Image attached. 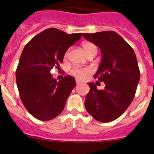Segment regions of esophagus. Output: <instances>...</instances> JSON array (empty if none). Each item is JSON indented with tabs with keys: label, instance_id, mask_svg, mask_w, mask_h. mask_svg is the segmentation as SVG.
<instances>
[{
	"label": "esophagus",
	"instance_id": "obj_1",
	"mask_svg": "<svg viewBox=\"0 0 154 154\" xmlns=\"http://www.w3.org/2000/svg\"><path fill=\"white\" fill-rule=\"evenodd\" d=\"M75 83H76V85H79V84L81 83V81H79V79H76L75 80Z\"/></svg>",
	"mask_w": 154,
	"mask_h": 154
}]
</instances>
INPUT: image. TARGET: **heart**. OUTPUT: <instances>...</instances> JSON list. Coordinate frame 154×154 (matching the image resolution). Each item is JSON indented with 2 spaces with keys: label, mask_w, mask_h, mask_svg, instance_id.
<instances>
[{
  "label": "heart",
  "mask_w": 154,
  "mask_h": 154,
  "mask_svg": "<svg viewBox=\"0 0 154 154\" xmlns=\"http://www.w3.org/2000/svg\"><path fill=\"white\" fill-rule=\"evenodd\" d=\"M82 48H83L87 55L90 54V53L93 52V51L97 52L96 46L92 44V43H91V42H84L82 44ZM69 50H67L66 52L65 53V58H66L69 55ZM71 72L73 75L75 76L76 78L80 79H85L87 75L91 72V69L89 68H74Z\"/></svg>",
  "instance_id": "1"
}]
</instances>
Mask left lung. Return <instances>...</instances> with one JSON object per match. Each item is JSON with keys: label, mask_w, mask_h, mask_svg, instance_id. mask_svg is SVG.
I'll list each match as a JSON object with an SVG mask.
<instances>
[{"label": "left lung", "mask_w": 154, "mask_h": 154, "mask_svg": "<svg viewBox=\"0 0 154 154\" xmlns=\"http://www.w3.org/2000/svg\"><path fill=\"white\" fill-rule=\"evenodd\" d=\"M82 35L100 48L102 61L94 78L105 83L99 90L94 82L88 83L90 90L85 107L97 121L112 122L126 111L135 96L140 77L135 52L115 31Z\"/></svg>", "instance_id": "1"}]
</instances>
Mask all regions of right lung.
Wrapping results in <instances>:
<instances>
[{
	"label": "right lung",
	"mask_w": 154,
	"mask_h": 154,
	"mask_svg": "<svg viewBox=\"0 0 154 154\" xmlns=\"http://www.w3.org/2000/svg\"><path fill=\"white\" fill-rule=\"evenodd\" d=\"M81 37L82 33L69 35L48 28L24 46L16 70V82L23 105L36 119L51 120L63 111L75 80L66 75L57 82L50 71L54 67L60 69L65 53Z\"/></svg>",
	"instance_id": "obj_1"
}]
</instances>
